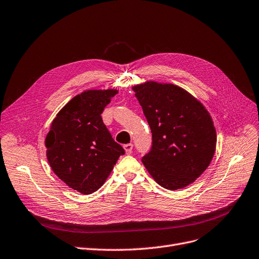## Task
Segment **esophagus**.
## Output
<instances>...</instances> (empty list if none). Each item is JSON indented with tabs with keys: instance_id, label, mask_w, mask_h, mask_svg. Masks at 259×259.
I'll list each match as a JSON object with an SVG mask.
<instances>
[{
	"instance_id": "obj_1",
	"label": "esophagus",
	"mask_w": 259,
	"mask_h": 259,
	"mask_svg": "<svg viewBox=\"0 0 259 259\" xmlns=\"http://www.w3.org/2000/svg\"><path fill=\"white\" fill-rule=\"evenodd\" d=\"M123 149H125V151H126V153L127 154H130L131 152H132V149H133V144H126V145H123Z\"/></svg>"
}]
</instances>
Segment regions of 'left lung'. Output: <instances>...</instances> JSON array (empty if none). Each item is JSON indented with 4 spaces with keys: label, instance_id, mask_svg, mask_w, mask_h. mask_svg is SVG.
<instances>
[{
    "label": "left lung",
    "instance_id": "8db88e82",
    "mask_svg": "<svg viewBox=\"0 0 259 259\" xmlns=\"http://www.w3.org/2000/svg\"><path fill=\"white\" fill-rule=\"evenodd\" d=\"M152 133L142 162L157 184L170 190L196 181L208 167L217 136L207 110L184 89L147 81L134 85Z\"/></svg>",
    "mask_w": 259,
    "mask_h": 259
}]
</instances>
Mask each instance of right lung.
Instances as JSON below:
<instances>
[{
    "label": "right lung",
    "mask_w": 259,
    "mask_h": 259,
    "mask_svg": "<svg viewBox=\"0 0 259 259\" xmlns=\"http://www.w3.org/2000/svg\"><path fill=\"white\" fill-rule=\"evenodd\" d=\"M117 90L76 95L53 120L46 139L50 166L61 181L83 195L103 186L125 150L112 139L102 113Z\"/></svg>",
    "instance_id": "obj_1"
}]
</instances>
